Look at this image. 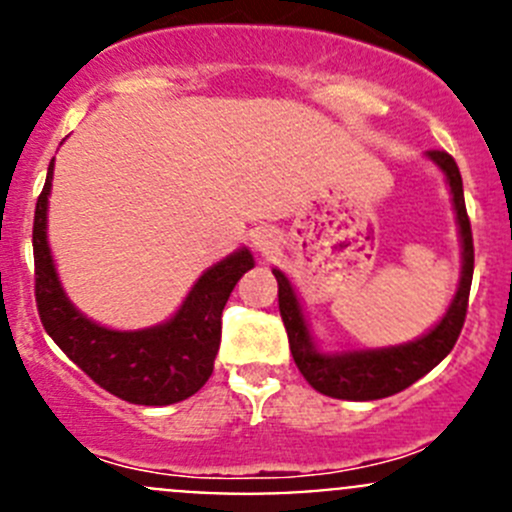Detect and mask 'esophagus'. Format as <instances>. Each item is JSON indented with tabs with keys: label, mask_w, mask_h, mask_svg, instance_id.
Masks as SVG:
<instances>
[{
	"label": "esophagus",
	"mask_w": 512,
	"mask_h": 512,
	"mask_svg": "<svg viewBox=\"0 0 512 512\" xmlns=\"http://www.w3.org/2000/svg\"><path fill=\"white\" fill-rule=\"evenodd\" d=\"M252 247H255L262 257L275 255L277 247H280V232H277L275 227H260V230H255V235H252Z\"/></svg>",
	"instance_id": "obj_1"
}]
</instances>
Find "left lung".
<instances>
[{"instance_id": "obj_1", "label": "left lung", "mask_w": 512, "mask_h": 512, "mask_svg": "<svg viewBox=\"0 0 512 512\" xmlns=\"http://www.w3.org/2000/svg\"><path fill=\"white\" fill-rule=\"evenodd\" d=\"M426 156L446 175L453 210H456L458 237H461V280H458V289L453 294L451 304H448L446 314H443L436 327L428 329L414 342L396 344V347L322 352L314 342L312 327L304 317L302 302H299L289 277L277 267L272 270V275L277 277V287H280V292H277L280 314L287 329L294 364L319 394L347 401H374L399 394L406 386L426 376L433 366L441 364L451 354L453 344L461 334L473 280L471 220H468L466 213L463 180L456 160L448 156L446 151H428Z\"/></svg>"}]
</instances>
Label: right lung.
<instances>
[{
  "instance_id": "right-lung-1",
  "label": "right lung",
  "mask_w": 512,
  "mask_h": 512,
  "mask_svg": "<svg viewBox=\"0 0 512 512\" xmlns=\"http://www.w3.org/2000/svg\"><path fill=\"white\" fill-rule=\"evenodd\" d=\"M54 160L34 213L36 307L46 334L98 386L128 404L168 406L203 389L220 349L223 309L237 280L255 267L247 247L208 267L190 287L178 312L156 327L108 329L74 307L61 287L46 237Z\"/></svg>"
}]
</instances>
